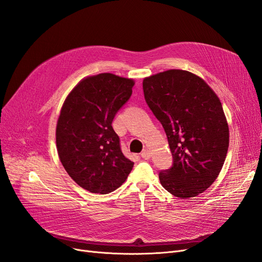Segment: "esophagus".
Instances as JSON below:
<instances>
[{"instance_id": "34e87169", "label": "esophagus", "mask_w": 262, "mask_h": 262, "mask_svg": "<svg viewBox=\"0 0 262 262\" xmlns=\"http://www.w3.org/2000/svg\"><path fill=\"white\" fill-rule=\"evenodd\" d=\"M141 157L144 158V160H148V158L150 157V152H149L148 149H144L143 152L141 153Z\"/></svg>"}]
</instances>
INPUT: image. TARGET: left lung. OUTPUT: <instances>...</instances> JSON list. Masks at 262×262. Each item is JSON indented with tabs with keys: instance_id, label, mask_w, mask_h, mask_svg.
Masks as SVG:
<instances>
[{
	"instance_id": "8db88e82",
	"label": "left lung",
	"mask_w": 262,
	"mask_h": 262,
	"mask_svg": "<svg viewBox=\"0 0 262 262\" xmlns=\"http://www.w3.org/2000/svg\"><path fill=\"white\" fill-rule=\"evenodd\" d=\"M144 98L167 136L171 167L161 170L162 186L187 199L205 191L219 176L229 133L222 104L202 78L168 70L144 78Z\"/></svg>"
}]
</instances>
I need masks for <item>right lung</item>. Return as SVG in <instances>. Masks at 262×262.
<instances>
[{
	"mask_svg": "<svg viewBox=\"0 0 262 262\" xmlns=\"http://www.w3.org/2000/svg\"><path fill=\"white\" fill-rule=\"evenodd\" d=\"M133 85V80L112 73L86 77L61 109L55 132L60 161L69 176L93 193L114 191L133 168L112 125Z\"/></svg>",
	"mask_w": 262,
	"mask_h": 262,
	"instance_id": "add662e5",
	"label": "right lung"
}]
</instances>
